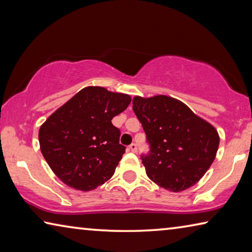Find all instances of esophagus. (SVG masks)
I'll use <instances>...</instances> for the list:
<instances>
[{"instance_id": "34e87169", "label": "esophagus", "mask_w": 252, "mask_h": 252, "mask_svg": "<svg viewBox=\"0 0 252 252\" xmlns=\"http://www.w3.org/2000/svg\"><path fill=\"white\" fill-rule=\"evenodd\" d=\"M129 149H130V151H131V152H134V153L136 152V146H135L134 143H132L131 146L129 147Z\"/></svg>"}]
</instances>
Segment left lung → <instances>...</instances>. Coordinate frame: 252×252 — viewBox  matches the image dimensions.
Masks as SVG:
<instances>
[{"instance_id":"left-lung-1","label":"left lung","mask_w":252,"mask_h":252,"mask_svg":"<svg viewBox=\"0 0 252 252\" xmlns=\"http://www.w3.org/2000/svg\"><path fill=\"white\" fill-rule=\"evenodd\" d=\"M132 103L150 143V155L142 157L149 179L172 192L194 186L216 159V127L172 96L135 95Z\"/></svg>"}]
</instances>
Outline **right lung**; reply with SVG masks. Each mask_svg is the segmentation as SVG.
Instances as JSON below:
<instances>
[{"label": "right lung", "instance_id": "1", "mask_svg": "<svg viewBox=\"0 0 252 252\" xmlns=\"http://www.w3.org/2000/svg\"><path fill=\"white\" fill-rule=\"evenodd\" d=\"M131 102L126 93L87 87L40 126V149L50 168L70 188L91 191L114 174L126 147L111 120Z\"/></svg>", "mask_w": 252, "mask_h": 252}]
</instances>
